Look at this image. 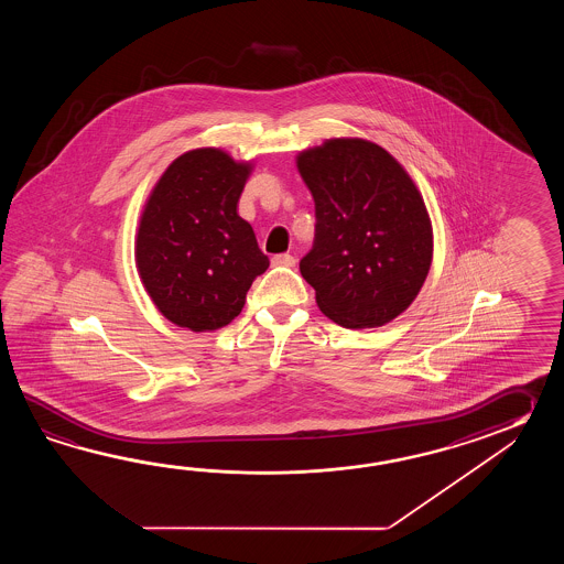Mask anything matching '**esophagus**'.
<instances>
[{
	"mask_svg": "<svg viewBox=\"0 0 564 564\" xmlns=\"http://www.w3.org/2000/svg\"><path fill=\"white\" fill-rule=\"evenodd\" d=\"M272 264L274 265H294L296 264V260H294V256H290V253H276L274 258H272Z\"/></svg>",
	"mask_w": 564,
	"mask_h": 564,
	"instance_id": "34e87169",
	"label": "esophagus"
}]
</instances>
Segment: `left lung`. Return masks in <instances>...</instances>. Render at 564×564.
<instances>
[{
    "mask_svg": "<svg viewBox=\"0 0 564 564\" xmlns=\"http://www.w3.org/2000/svg\"><path fill=\"white\" fill-rule=\"evenodd\" d=\"M314 199V241L300 274L345 328L391 323L432 265V224L417 187L379 144L335 139L299 156Z\"/></svg>",
    "mask_w": 564,
    "mask_h": 564,
    "instance_id": "obj_1",
    "label": "left lung"
}]
</instances>
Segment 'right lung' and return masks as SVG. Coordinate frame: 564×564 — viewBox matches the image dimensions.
<instances>
[{
  "label": "right lung",
  "mask_w": 564,
  "mask_h": 564,
  "mask_svg": "<svg viewBox=\"0 0 564 564\" xmlns=\"http://www.w3.org/2000/svg\"><path fill=\"white\" fill-rule=\"evenodd\" d=\"M250 165L219 149L177 156L144 205L137 268L171 323L195 333L231 323L270 260L238 216Z\"/></svg>",
  "instance_id": "obj_1"
}]
</instances>
